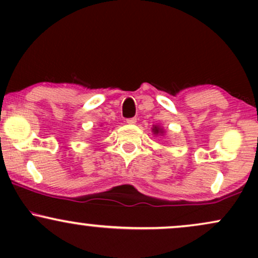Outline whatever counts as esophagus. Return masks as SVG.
Instances as JSON below:
<instances>
[{
	"label": "esophagus",
	"instance_id": "esophagus-1",
	"mask_svg": "<svg viewBox=\"0 0 258 258\" xmlns=\"http://www.w3.org/2000/svg\"><path fill=\"white\" fill-rule=\"evenodd\" d=\"M126 122L128 123V125H135V123L137 122V119H136V117H131V119H127Z\"/></svg>",
	"mask_w": 258,
	"mask_h": 258
}]
</instances>
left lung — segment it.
Wrapping results in <instances>:
<instances>
[{
  "label": "left lung",
  "instance_id": "1",
  "mask_svg": "<svg viewBox=\"0 0 258 258\" xmlns=\"http://www.w3.org/2000/svg\"><path fill=\"white\" fill-rule=\"evenodd\" d=\"M152 132L154 136H165L164 127H161L160 125H153Z\"/></svg>",
  "mask_w": 258,
  "mask_h": 258
}]
</instances>
